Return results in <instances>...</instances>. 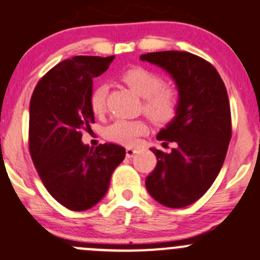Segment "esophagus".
Instances as JSON below:
<instances>
[{
	"label": "esophagus",
	"instance_id": "1",
	"mask_svg": "<svg viewBox=\"0 0 260 260\" xmlns=\"http://www.w3.org/2000/svg\"><path fill=\"white\" fill-rule=\"evenodd\" d=\"M136 154H137V149H136V147L128 146L127 149H125V155H127V157H132L133 155Z\"/></svg>",
	"mask_w": 260,
	"mask_h": 260
}]
</instances>
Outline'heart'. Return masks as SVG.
I'll return each mask as SVG.
<instances>
[{
    "mask_svg": "<svg viewBox=\"0 0 260 260\" xmlns=\"http://www.w3.org/2000/svg\"><path fill=\"white\" fill-rule=\"evenodd\" d=\"M123 81L129 86L133 92L145 99V113L156 123H168L176 116L179 105V97L177 89L164 86L163 78L156 73L146 68H131L123 74ZM106 84H97L89 96V106L94 114L103 113L105 108ZM146 124L141 120H124L118 119L108 125L105 137L118 144L131 145L137 137L145 135Z\"/></svg>",
    "mask_w": 260,
    "mask_h": 260,
    "instance_id": "b5f03b06",
    "label": "heart"
}]
</instances>
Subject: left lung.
<instances>
[{
  "instance_id": "1",
  "label": "left lung",
  "mask_w": 260,
  "mask_h": 260,
  "mask_svg": "<svg viewBox=\"0 0 260 260\" xmlns=\"http://www.w3.org/2000/svg\"><path fill=\"white\" fill-rule=\"evenodd\" d=\"M140 59L166 70L179 97L176 116L156 136L177 147L150 149L157 164L146 188L164 207L185 208L209 190L225 159L232 135L227 89L215 68L190 52H150Z\"/></svg>"
}]
</instances>
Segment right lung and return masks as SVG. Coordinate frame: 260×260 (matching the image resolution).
I'll return each instance as SVG.
<instances>
[{
  "instance_id": "1",
  "label": "right lung",
  "mask_w": 260,
  "mask_h": 260,
  "mask_svg": "<svg viewBox=\"0 0 260 260\" xmlns=\"http://www.w3.org/2000/svg\"><path fill=\"white\" fill-rule=\"evenodd\" d=\"M114 56H74L53 67L38 82L29 105V151L50 195L65 208L83 212L108 192L114 169L125 157L115 144L92 149L81 131L94 122L89 106L92 79Z\"/></svg>"
}]
</instances>
